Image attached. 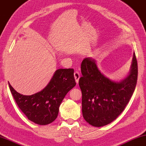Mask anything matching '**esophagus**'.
<instances>
[{
    "mask_svg": "<svg viewBox=\"0 0 146 146\" xmlns=\"http://www.w3.org/2000/svg\"><path fill=\"white\" fill-rule=\"evenodd\" d=\"M74 77H75L76 83H79V78H80V73H79V71H75V72H74Z\"/></svg>",
    "mask_w": 146,
    "mask_h": 146,
    "instance_id": "1",
    "label": "esophagus"
}]
</instances>
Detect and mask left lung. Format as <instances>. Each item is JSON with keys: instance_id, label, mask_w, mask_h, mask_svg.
I'll list each match as a JSON object with an SVG mask.
<instances>
[{"instance_id": "left-lung-1", "label": "left lung", "mask_w": 146, "mask_h": 146, "mask_svg": "<svg viewBox=\"0 0 146 146\" xmlns=\"http://www.w3.org/2000/svg\"><path fill=\"white\" fill-rule=\"evenodd\" d=\"M81 69L82 77L79 79V85L82 92L84 119L95 127L110 124L122 113L134 93L137 79L135 53L130 73L120 82L105 77L91 57L83 59Z\"/></svg>"}]
</instances>
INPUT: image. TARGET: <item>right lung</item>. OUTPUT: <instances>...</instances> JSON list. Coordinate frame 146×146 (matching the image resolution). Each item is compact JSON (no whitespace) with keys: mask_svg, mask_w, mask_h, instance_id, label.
Instances as JSON below:
<instances>
[{"mask_svg":"<svg viewBox=\"0 0 146 146\" xmlns=\"http://www.w3.org/2000/svg\"><path fill=\"white\" fill-rule=\"evenodd\" d=\"M9 85L16 104L28 120L46 125L56 119L61 102L76 83L73 69H59L44 89L32 95L18 93L9 83Z\"/></svg>","mask_w":146,"mask_h":146,"instance_id":"1","label":"right lung"}]
</instances>
